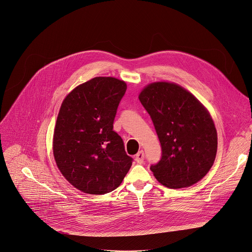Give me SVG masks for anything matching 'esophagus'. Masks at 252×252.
Segmentation results:
<instances>
[{
	"label": "esophagus",
	"instance_id": "34e87169",
	"mask_svg": "<svg viewBox=\"0 0 252 252\" xmlns=\"http://www.w3.org/2000/svg\"><path fill=\"white\" fill-rule=\"evenodd\" d=\"M135 161L138 164H142L144 162V152L143 150H140L136 155H135Z\"/></svg>",
	"mask_w": 252,
	"mask_h": 252
}]
</instances>
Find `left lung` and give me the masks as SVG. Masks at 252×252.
<instances>
[{
	"label": "left lung",
	"instance_id": "left-lung-1",
	"mask_svg": "<svg viewBox=\"0 0 252 252\" xmlns=\"http://www.w3.org/2000/svg\"><path fill=\"white\" fill-rule=\"evenodd\" d=\"M162 148L160 161L150 170L170 189L190 187L214 164L218 137L205 107L188 90L171 82H154L139 94Z\"/></svg>",
	"mask_w": 252,
	"mask_h": 252
}]
</instances>
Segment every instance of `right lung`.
Here are the masks:
<instances>
[{
  "label": "right lung",
  "instance_id": "add662e5",
  "mask_svg": "<svg viewBox=\"0 0 252 252\" xmlns=\"http://www.w3.org/2000/svg\"><path fill=\"white\" fill-rule=\"evenodd\" d=\"M126 90L115 77H94L75 87L63 101L54 130L57 166L75 189L89 194L116 189L133 159L113 130L119 104Z\"/></svg>",
  "mask_w": 252,
  "mask_h": 252
}]
</instances>
